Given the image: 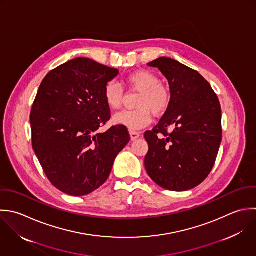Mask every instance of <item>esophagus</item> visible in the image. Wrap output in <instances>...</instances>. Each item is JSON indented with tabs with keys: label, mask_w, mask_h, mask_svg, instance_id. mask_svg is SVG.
<instances>
[{
	"label": "esophagus",
	"mask_w": 256,
	"mask_h": 256,
	"mask_svg": "<svg viewBox=\"0 0 256 256\" xmlns=\"http://www.w3.org/2000/svg\"><path fill=\"white\" fill-rule=\"evenodd\" d=\"M130 140H136V138H138L140 136V134L138 132H134V130H130Z\"/></svg>",
	"instance_id": "obj_1"
}]
</instances>
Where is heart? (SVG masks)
I'll return each instance as SVG.
<instances>
[{"label":"heart","instance_id":"heart-1","mask_svg":"<svg viewBox=\"0 0 256 256\" xmlns=\"http://www.w3.org/2000/svg\"><path fill=\"white\" fill-rule=\"evenodd\" d=\"M128 88L138 92L136 110H126L114 116L116 124L138 130L148 126L152 120V112L156 116L164 114L172 102L170 90L160 82L156 74L150 70H138L130 74L126 80ZM104 96L106 104L112 110L122 108L124 100V88L116 82H108L104 86Z\"/></svg>","mask_w":256,"mask_h":256}]
</instances>
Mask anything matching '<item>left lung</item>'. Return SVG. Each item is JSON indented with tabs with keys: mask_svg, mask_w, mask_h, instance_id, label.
<instances>
[{
	"mask_svg": "<svg viewBox=\"0 0 256 256\" xmlns=\"http://www.w3.org/2000/svg\"><path fill=\"white\" fill-rule=\"evenodd\" d=\"M148 64L168 78L172 102L160 122L144 132L146 172L166 190H192L208 176L218 154L222 138L218 98L200 72L172 58L162 56Z\"/></svg>",
	"mask_w": 256,
	"mask_h": 256,
	"instance_id": "left-lung-1",
	"label": "left lung"
}]
</instances>
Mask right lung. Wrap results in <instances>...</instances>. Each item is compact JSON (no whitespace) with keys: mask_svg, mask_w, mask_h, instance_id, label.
I'll use <instances>...</instances> for the list:
<instances>
[{"mask_svg":"<svg viewBox=\"0 0 256 256\" xmlns=\"http://www.w3.org/2000/svg\"><path fill=\"white\" fill-rule=\"evenodd\" d=\"M118 74L76 58L52 70L38 88L30 114L32 146L48 180L64 194L82 196L102 186L130 140L122 124L98 132L110 118L104 86Z\"/></svg>","mask_w":256,"mask_h":256,"instance_id":"obj_1","label":"right lung"}]
</instances>
